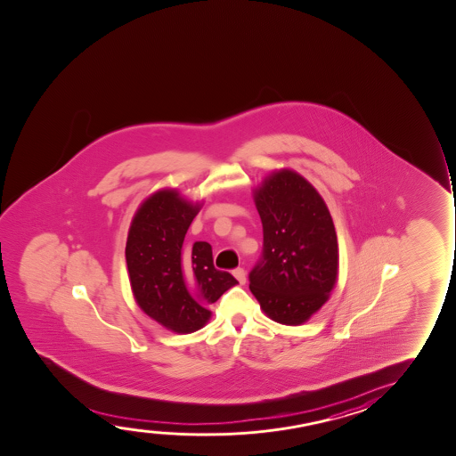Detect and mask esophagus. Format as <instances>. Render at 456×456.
I'll use <instances>...</instances> for the list:
<instances>
[{"label": "esophagus", "instance_id": "34e87169", "mask_svg": "<svg viewBox=\"0 0 456 456\" xmlns=\"http://www.w3.org/2000/svg\"><path fill=\"white\" fill-rule=\"evenodd\" d=\"M233 276H235L240 284H246V270L238 267V269L233 270Z\"/></svg>", "mask_w": 456, "mask_h": 456}]
</instances>
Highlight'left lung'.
Listing matches in <instances>:
<instances>
[{
  "instance_id": "1",
  "label": "left lung",
  "mask_w": 456,
  "mask_h": 456,
  "mask_svg": "<svg viewBox=\"0 0 456 456\" xmlns=\"http://www.w3.org/2000/svg\"><path fill=\"white\" fill-rule=\"evenodd\" d=\"M263 223V256L250 292L270 320L299 326L330 298L338 278V240L324 200L292 169L275 170L253 189Z\"/></svg>"
}]
</instances>
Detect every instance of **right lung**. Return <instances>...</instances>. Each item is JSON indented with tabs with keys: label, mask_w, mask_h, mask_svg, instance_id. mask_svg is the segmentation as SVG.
Returning a JSON list of instances; mask_svg holds the SVG:
<instances>
[{
	"label": "right lung",
	"mask_w": 456,
	"mask_h": 456,
	"mask_svg": "<svg viewBox=\"0 0 456 456\" xmlns=\"http://www.w3.org/2000/svg\"><path fill=\"white\" fill-rule=\"evenodd\" d=\"M201 206L176 189H161L140 204L130 223L126 263L134 298L170 332L200 330L212 315L208 305L238 284L229 272L215 269L208 242L183 248Z\"/></svg>",
	"instance_id": "obj_1"
}]
</instances>
